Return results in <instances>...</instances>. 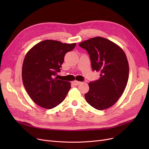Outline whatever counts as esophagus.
Here are the masks:
<instances>
[{"label": "esophagus", "instance_id": "34e87169", "mask_svg": "<svg viewBox=\"0 0 149 149\" xmlns=\"http://www.w3.org/2000/svg\"><path fill=\"white\" fill-rule=\"evenodd\" d=\"M81 83V82L78 81H76V80H75V81H74L72 82V84L75 85V86H78V85H79Z\"/></svg>", "mask_w": 149, "mask_h": 149}]
</instances>
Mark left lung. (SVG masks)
Returning a JSON list of instances; mask_svg holds the SVG:
<instances>
[{
  "label": "left lung",
  "mask_w": 149,
  "mask_h": 149,
  "mask_svg": "<svg viewBox=\"0 0 149 149\" xmlns=\"http://www.w3.org/2000/svg\"><path fill=\"white\" fill-rule=\"evenodd\" d=\"M79 45L88 52L93 70L100 73V79L88 84L86 100L97 110L106 109L118 101L127 85V57L118 45L100 37L85 40Z\"/></svg>",
  "instance_id": "left-lung-1"
}]
</instances>
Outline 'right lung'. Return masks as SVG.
<instances>
[{
	"label": "right lung",
	"instance_id": "obj_1",
	"mask_svg": "<svg viewBox=\"0 0 149 149\" xmlns=\"http://www.w3.org/2000/svg\"><path fill=\"white\" fill-rule=\"evenodd\" d=\"M76 43L47 40L36 44L26 53L22 65V81L32 101L50 109L64 101L71 83L54 76L60 72L65 54Z\"/></svg>",
	"mask_w": 149,
	"mask_h": 149
}]
</instances>
